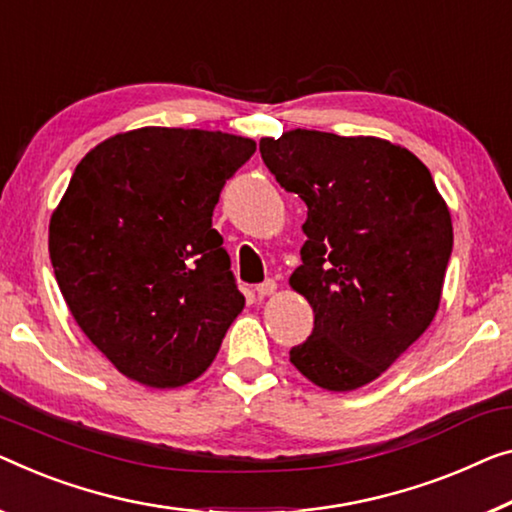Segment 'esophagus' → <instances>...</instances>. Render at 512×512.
<instances>
[{
    "label": "esophagus",
    "instance_id": "34e87169",
    "mask_svg": "<svg viewBox=\"0 0 512 512\" xmlns=\"http://www.w3.org/2000/svg\"><path fill=\"white\" fill-rule=\"evenodd\" d=\"M276 289H278V282L269 278V280H264L262 285H257V294L262 296V299H264V296H271V294H276Z\"/></svg>",
    "mask_w": 512,
    "mask_h": 512
}]
</instances>
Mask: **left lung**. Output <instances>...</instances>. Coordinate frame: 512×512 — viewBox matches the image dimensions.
Listing matches in <instances>:
<instances>
[{
  "mask_svg": "<svg viewBox=\"0 0 512 512\" xmlns=\"http://www.w3.org/2000/svg\"><path fill=\"white\" fill-rule=\"evenodd\" d=\"M259 154L308 207L301 266L289 285L315 329L289 361L326 391H354L421 338L439 310L453 223L432 174L381 137L287 131Z\"/></svg>",
  "mask_w": 512,
  "mask_h": 512,
  "instance_id": "1",
  "label": "left lung"
}]
</instances>
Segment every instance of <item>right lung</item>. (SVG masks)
Instances as JSON below:
<instances>
[{
    "label": "right lung",
    "instance_id": "add662e5",
    "mask_svg": "<svg viewBox=\"0 0 512 512\" xmlns=\"http://www.w3.org/2000/svg\"><path fill=\"white\" fill-rule=\"evenodd\" d=\"M250 137L147 126L98 144L50 218V259L75 322L128 379L202 375L246 299L211 227Z\"/></svg>",
    "mask_w": 512,
    "mask_h": 512
}]
</instances>
